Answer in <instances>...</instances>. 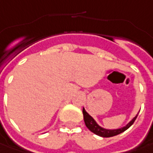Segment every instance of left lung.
Returning a JSON list of instances; mask_svg holds the SVG:
<instances>
[{"label": "left lung", "instance_id": "8db88e82", "mask_svg": "<svg viewBox=\"0 0 153 153\" xmlns=\"http://www.w3.org/2000/svg\"><path fill=\"white\" fill-rule=\"evenodd\" d=\"M83 116H84V121H85V126L87 127V128L92 132L93 134H95L101 137H112L115 136V135H117L119 134H122L123 132L126 131L128 129L129 127H131L133 125V123H134L135 119L137 118V114L136 116H134L129 123H128L126 126H124L123 128H116V129H108V128H104L103 127H101L100 125H98L96 121L93 119L92 116H91L85 111V110L83 108Z\"/></svg>", "mask_w": 153, "mask_h": 153}]
</instances>
